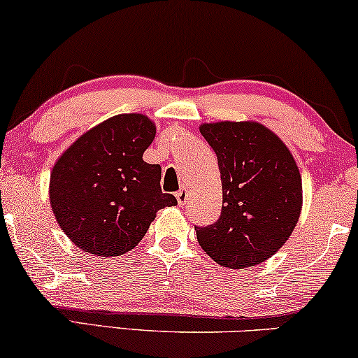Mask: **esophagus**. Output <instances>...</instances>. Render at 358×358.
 <instances>
[{"instance_id":"34e87169","label":"esophagus","mask_w":358,"mask_h":358,"mask_svg":"<svg viewBox=\"0 0 358 358\" xmlns=\"http://www.w3.org/2000/svg\"><path fill=\"white\" fill-rule=\"evenodd\" d=\"M176 199H178V203L179 205H184V202L185 200H187V194H185V190H178V192H176Z\"/></svg>"}]
</instances>
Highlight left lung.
<instances>
[{"label":"left lung","mask_w":358,"mask_h":358,"mask_svg":"<svg viewBox=\"0 0 358 358\" xmlns=\"http://www.w3.org/2000/svg\"><path fill=\"white\" fill-rule=\"evenodd\" d=\"M222 174V215L195 227L199 244L215 262L246 268L272 257L300 218L301 176L285 143L257 122L200 125Z\"/></svg>","instance_id":"left-lung-1"}]
</instances>
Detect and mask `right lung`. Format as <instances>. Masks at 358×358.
<instances>
[{"mask_svg":"<svg viewBox=\"0 0 358 358\" xmlns=\"http://www.w3.org/2000/svg\"><path fill=\"white\" fill-rule=\"evenodd\" d=\"M156 127L143 114H120L81 135L53 166L50 205L58 224L83 251L129 252L156 212L178 203L161 192V166L143 161Z\"/></svg>","mask_w":358,"mask_h":358,"instance_id":"1","label":"right lung"}]
</instances>
